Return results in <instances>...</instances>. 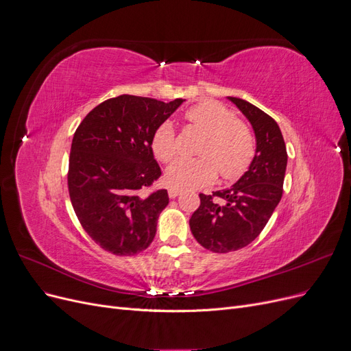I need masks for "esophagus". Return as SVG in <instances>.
<instances>
[{
    "instance_id": "esophagus-1",
    "label": "esophagus",
    "mask_w": 351,
    "mask_h": 351,
    "mask_svg": "<svg viewBox=\"0 0 351 351\" xmlns=\"http://www.w3.org/2000/svg\"><path fill=\"white\" fill-rule=\"evenodd\" d=\"M180 193H182V192H180V190L178 189H168V195H169V197H171V199H174V197H177Z\"/></svg>"
}]
</instances>
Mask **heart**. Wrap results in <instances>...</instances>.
<instances>
[{
    "mask_svg": "<svg viewBox=\"0 0 351 351\" xmlns=\"http://www.w3.org/2000/svg\"><path fill=\"white\" fill-rule=\"evenodd\" d=\"M186 120L205 133L199 158H182L167 168L165 182L178 190L209 186L219 176L237 180L250 167L256 143L247 124L217 101H204L186 112ZM152 151L162 162H169L178 152L177 136L171 121H164L152 136Z\"/></svg>",
    "mask_w": 351,
    "mask_h": 351,
    "instance_id": "1",
    "label": "heart"
}]
</instances>
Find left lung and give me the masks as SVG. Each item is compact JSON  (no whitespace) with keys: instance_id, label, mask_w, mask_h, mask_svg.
Instances as JSON below:
<instances>
[{"instance_id":"obj_1","label":"left lung","mask_w":351,"mask_h":351,"mask_svg":"<svg viewBox=\"0 0 351 351\" xmlns=\"http://www.w3.org/2000/svg\"><path fill=\"white\" fill-rule=\"evenodd\" d=\"M252 124L256 139L254 158L230 189L200 193V206L189 224L200 246L215 253L246 247L267 226L282 196L287 149L272 117L250 102L227 97Z\"/></svg>"}]
</instances>
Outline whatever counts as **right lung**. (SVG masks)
<instances>
[{"label": "right lung", "mask_w": 351, "mask_h": 351, "mask_svg": "<svg viewBox=\"0 0 351 351\" xmlns=\"http://www.w3.org/2000/svg\"><path fill=\"white\" fill-rule=\"evenodd\" d=\"M184 99L120 95L95 107L73 136L69 193L83 230L119 256L145 250L168 205L167 190L145 193L161 176L152 136Z\"/></svg>", "instance_id": "obj_1"}]
</instances>
